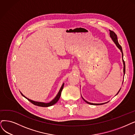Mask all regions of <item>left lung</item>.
Wrapping results in <instances>:
<instances>
[{"instance_id":"8db88e82","label":"left lung","mask_w":135,"mask_h":135,"mask_svg":"<svg viewBox=\"0 0 135 135\" xmlns=\"http://www.w3.org/2000/svg\"><path fill=\"white\" fill-rule=\"evenodd\" d=\"M110 37L111 38V39L112 40V41L114 42V43L115 44V45H116V46L118 48V49H119L120 50V51H121V53H122V62H123V76H124V75H125V61H124L123 59V52H122V47H121V46L119 44V43H118V42L117 37L116 34L114 33V31H111V30H110ZM123 82H122V84H123ZM121 89L119 90V91H118V93H117V94H116V95H117L118 94V93L120 92V91ZM116 95H115V96H116ZM81 97H82V96H81ZM82 98H83V99L84 100V101L86 102V103H88V104H90V105H103V104H106V103H107V102H105V103H102V104H94V103H91V102H89L87 101L86 100H85L83 98V97H82Z\"/></svg>"}]
</instances>
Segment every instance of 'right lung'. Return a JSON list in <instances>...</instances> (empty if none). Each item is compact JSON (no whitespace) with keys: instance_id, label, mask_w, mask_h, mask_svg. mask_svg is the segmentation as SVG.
Wrapping results in <instances>:
<instances>
[{"instance_id":"add662e5","label":"right lung","mask_w":135,"mask_h":135,"mask_svg":"<svg viewBox=\"0 0 135 135\" xmlns=\"http://www.w3.org/2000/svg\"><path fill=\"white\" fill-rule=\"evenodd\" d=\"M64 83L62 84L61 87L60 89V90H59V91L58 92L57 95L55 96V98L54 99L52 100H51L50 102H47V103H45V102H39V101H33V100H31L28 98H27L26 96H25L22 93H21V94L23 96H24L25 98H26L27 100H28L30 102H31L32 104H33L34 105H36V106H41V107H49V106H51L55 104L56 102L58 101V100H59V99H60V95H61V91L63 89V88H64Z\"/></svg>"}]
</instances>
